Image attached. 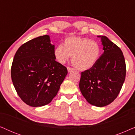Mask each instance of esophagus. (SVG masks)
<instances>
[{"label": "esophagus", "instance_id": "esophagus-1", "mask_svg": "<svg viewBox=\"0 0 135 135\" xmlns=\"http://www.w3.org/2000/svg\"><path fill=\"white\" fill-rule=\"evenodd\" d=\"M67 69H68V72H69V73H70V72H72L74 70L73 68H70V67H68Z\"/></svg>", "mask_w": 135, "mask_h": 135}]
</instances>
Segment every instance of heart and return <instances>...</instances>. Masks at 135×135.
Returning a JSON list of instances; mask_svg holds the SVG:
<instances>
[{
	"label": "heart",
	"instance_id": "heart-1",
	"mask_svg": "<svg viewBox=\"0 0 135 135\" xmlns=\"http://www.w3.org/2000/svg\"><path fill=\"white\" fill-rule=\"evenodd\" d=\"M101 49L94 40L79 37L66 38L64 44L55 47L54 55L60 63H65L72 56V63L79 71H86L93 67L98 61Z\"/></svg>",
	"mask_w": 135,
	"mask_h": 135
}]
</instances>
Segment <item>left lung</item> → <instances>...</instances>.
<instances>
[{
  "instance_id": "1",
  "label": "left lung",
  "mask_w": 135,
  "mask_h": 135,
  "mask_svg": "<svg viewBox=\"0 0 135 135\" xmlns=\"http://www.w3.org/2000/svg\"><path fill=\"white\" fill-rule=\"evenodd\" d=\"M104 53L95 65L81 74L79 88L90 104L104 107L113 102L122 87L126 64L120 49L106 36H98Z\"/></svg>"
}]
</instances>
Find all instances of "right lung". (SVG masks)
I'll return each instance as SVG.
<instances>
[{
    "mask_svg": "<svg viewBox=\"0 0 135 135\" xmlns=\"http://www.w3.org/2000/svg\"><path fill=\"white\" fill-rule=\"evenodd\" d=\"M50 36H40L23 44L11 68L13 84L23 102L32 107L48 104L57 95L68 70L55 61Z\"/></svg>",
    "mask_w": 135,
    "mask_h": 135,
    "instance_id": "add662e5",
    "label": "right lung"
}]
</instances>
